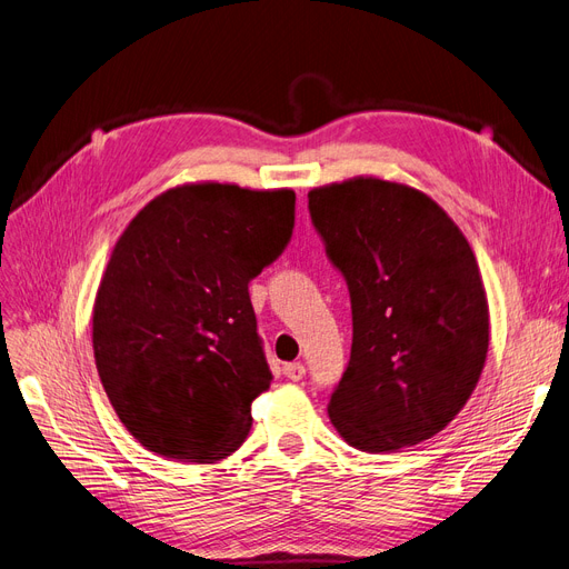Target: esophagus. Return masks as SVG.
<instances>
[{
  "label": "esophagus",
  "instance_id": "esophagus-1",
  "mask_svg": "<svg viewBox=\"0 0 569 569\" xmlns=\"http://www.w3.org/2000/svg\"><path fill=\"white\" fill-rule=\"evenodd\" d=\"M283 375L288 377V380H292V382H300L302 377H305V366L298 361V363H286L283 366Z\"/></svg>",
  "mask_w": 569,
  "mask_h": 569
}]
</instances>
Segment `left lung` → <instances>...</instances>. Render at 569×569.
I'll use <instances>...</instances> for the list:
<instances>
[{
  "mask_svg": "<svg viewBox=\"0 0 569 569\" xmlns=\"http://www.w3.org/2000/svg\"><path fill=\"white\" fill-rule=\"evenodd\" d=\"M313 227L349 286L353 342L328 417L361 452L443 431L471 398L490 347L473 250L419 189L356 176L313 187Z\"/></svg>",
  "mask_w": 569,
  "mask_h": 569,
  "instance_id": "obj_1",
  "label": "left lung"
}]
</instances>
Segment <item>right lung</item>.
<instances>
[{"instance_id":"1","label":"right lung","mask_w":569,"mask_h":569,"mask_svg":"<svg viewBox=\"0 0 569 569\" xmlns=\"http://www.w3.org/2000/svg\"><path fill=\"white\" fill-rule=\"evenodd\" d=\"M296 192L184 182L117 239L93 305L104 393L138 443L216 465L241 448L269 389L248 281L281 256Z\"/></svg>"}]
</instances>
